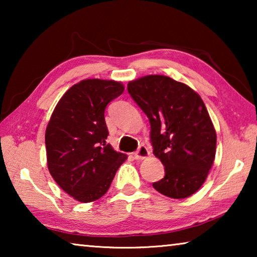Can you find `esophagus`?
<instances>
[{
    "label": "esophagus",
    "instance_id": "1",
    "mask_svg": "<svg viewBox=\"0 0 257 257\" xmlns=\"http://www.w3.org/2000/svg\"><path fill=\"white\" fill-rule=\"evenodd\" d=\"M150 156V151L145 145H141L139 149L137 150L136 153H135V159L136 160H144Z\"/></svg>",
    "mask_w": 257,
    "mask_h": 257
}]
</instances>
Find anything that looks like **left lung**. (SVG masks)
Wrapping results in <instances>:
<instances>
[{
	"label": "left lung",
	"mask_w": 257,
	"mask_h": 257,
	"mask_svg": "<svg viewBox=\"0 0 257 257\" xmlns=\"http://www.w3.org/2000/svg\"><path fill=\"white\" fill-rule=\"evenodd\" d=\"M128 92L150 119L153 154L164 165V178L153 187L170 198L189 197L206 180L216 152L203 99L188 85L162 75L129 81Z\"/></svg>",
	"instance_id": "8db88e82"
}]
</instances>
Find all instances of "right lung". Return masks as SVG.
Here are the masks:
<instances>
[{"instance_id":"add662e5","label":"right lung","mask_w":257,"mask_h":257,"mask_svg":"<svg viewBox=\"0 0 257 257\" xmlns=\"http://www.w3.org/2000/svg\"><path fill=\"white\" fill-rule=\"evenodd\" d=\"M123 90L120 81L81 80L63 94L47 123V168L56 184L78 202L101 198L128 158L106 144L104 118L107 104Z\"/></svg>"}]
</instances>
